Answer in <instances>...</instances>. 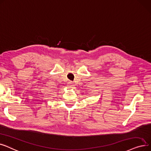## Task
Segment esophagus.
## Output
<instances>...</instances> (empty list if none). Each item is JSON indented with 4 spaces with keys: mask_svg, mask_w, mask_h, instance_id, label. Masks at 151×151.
Masks as SVG:
<instances>
[{
    "mask_svg": "<svg viewBox=\"0 0 151 151\" xmlns=\"http://www.w3.org/2000/svg\"><path fill=\"white\" fill-rule=\"evenodd\" d=\"M68 86H69V87H73V83H72L71 82H69V84H68Z\"/></svg>",
    "mask_w": 151,
    "mask_h": 151,
    "instance_id": "esophagus-1",
    "label": "esophagus"
}]
</instances>
